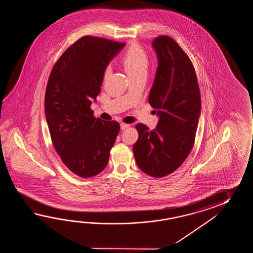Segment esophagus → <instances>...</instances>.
Returning a JSON list of instances; mask_svg holds the SVG:
<instances>
[{"label":"esophagus","instance_id":"1","mask_svg":"<svg viewBox=\"0 0 253 253\" xmlns=\"http://www.w3.org/2000/svg\"><path fill=\"white\" fill-rule=\"evenodd\" d=\"M127 127H129L128 124H125V123H121V124H120V128H121V130H125V129L127 128Z\"/></svg>","mask_w":253,"mask_h":253}]
</instances>
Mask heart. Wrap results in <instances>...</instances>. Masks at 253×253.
<instances>
[{
    "label": "heart",
    "instance_id": "heart-1",
    "mask_svg": "<svg viewBox=\"0 0 253 253\" xmlns=\"http://www.w3.org/2000/svg\"><path fill=\"white\" fill-rule=\"evenodd\" d=\"M120 61L130 78L136 76L146 75L149 66L148 56L145 49L137 43H134L125 52ZM110 72V68L107 67L104 71V78H107Z\"/></svg>",
    "mask_w": 253,
    "mask_h": 253
}]
</instances>
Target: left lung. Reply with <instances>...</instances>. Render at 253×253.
<instances>
[{"label": "left lung", "instance_id": "1", "mask_svg": "<svg viewBox=\"0 0 253 253\" xmlns=\"http://www.w3.org/2000/svg\"><path fill=\"white\" fill-rule=\"evenodd\" d=\"M158 59L148 101L159 117L155 129L137 124L133 145L136 165L152 177H164L181 167L194 146L201 114V95L194 66L174 40L153 41Z\"/></svg>", "mask_w": 253, "mask_h": 253}]
</instances>
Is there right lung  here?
Wrapping results in <instances>:
<instances>
[{
  "label": "right lung",
  "mask_w": 253,
  "mask_h": 253,
  "mask_svg": "<svg viewBox=\"0 0 253 253\" xmlns=\"http://www.w3.org/2000/svg\"><path fill=\"white\" fill-rule=\"evenodd\" d=\"M125 45L82 37L59 57L48 78L45 115L51 141L65 166L81 177L102 172L119 134V122L96 119L90 106L107 66Z\"/></svg>",
  "instance_id": "1"
}]
</instances>
